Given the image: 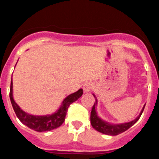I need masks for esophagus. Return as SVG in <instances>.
Segmentation results:
<instances>
[{"mask_svg":"<svg viewBox=\"0 0 159 159\" xmlns=\"http://www.w3.org/2000/svg\"><path fill=\"white\" fill-rule=\"evenodd\" d=\"M93 88V84L91 82H87L83 85V89L84 92H89Z\"/></svg>","mask_w":159,"mask_h":159,"instance_id":"esophagus-1","label":"esophagus"}]
</instances>
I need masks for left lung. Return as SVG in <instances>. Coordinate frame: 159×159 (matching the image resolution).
I'll list each match as a JSON object with an SVG mask.
<instances>
[{"instance_id": "left-lung-1", "label": "left lung", "mask_w": 159, "mask_h": 159, "mask_svg": "<svg viewBox=\"0 0 159 159\" xmlns=\"http://www.w3.org/2000/svg\"><path fill=\"white\" fill-rule=\"evenodd\" d=\"M95 96V95L93 94ZM97 105V99L94 103L93 107H92V112H91V123L94 129L97 130V131L100 132L104 134H108V135H117V134H121L123 132L126 131L128 130L130 127H132L136 122L139 119L140 116H141L142 113H143L145 105L142 109L141 112H140L139 116H138L135 119H134L133 121L129 122V123H121V124H111L109 123L103 121L102 119L98 116L97 115L96 110H95V106Z\"/></svg>"}]
</instances>
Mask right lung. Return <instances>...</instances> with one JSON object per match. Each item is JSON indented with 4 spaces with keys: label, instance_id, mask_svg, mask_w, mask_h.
Instances as JSON below:
<instances>
[{
    "label": "right lung",
    "instance_id": "1",
    "mask_svg": "<svg viewBox=\"0 0 159 159\" xmlns=\"http://www.w3.org/2000/svg\"><path fill=\"white\" fill-rule=\"evenodd\" d=\"M82 95L83 89L78 90L75 93L71 94L66 97L57 111L52 115L40 116H32L30 114L26 113L23 110H21L17 103L14 101L13 97H12V80H11L10 92H9L11 103L20 121L30 129L39 132L48 131V130H52L60 127L65 120V116L68 107L73 102L76 101Z\"/></svg>",
    "mask_w": 159,
    "mask_h": 159
}]
</instances>
